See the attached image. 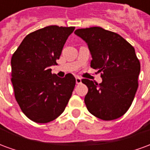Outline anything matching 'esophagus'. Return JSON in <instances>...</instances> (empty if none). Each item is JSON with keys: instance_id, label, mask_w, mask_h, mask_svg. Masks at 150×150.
Wrapping results in <instances>:
<instances>
[{"instance_id": "34e87169", "label": "esophagus", "mask_w": 150, "mask_h": 150, "mask_svg": "<svg viewBox=\"0 0 150 150\" xmlns=\"http://www.w3.org/2000/svg\"><path fill=\"white\" fill-rule=\"evenodd\" d=\"M75 81H76V83H77V84L81 83V82H82L81 78H79V77H76V78H75Z\"/></svg>"}]
</instances>
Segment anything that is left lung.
<instances>
[{
  "instance_id": "left-lung-1",
  "label": "left lung",
  "mask_w": 150,
  "mask_h": 150,
  "mask_svg": "<svg viewBox=\"0 0 150 150\" xmlns=\"http://www.w3.org/2000/svg\"><path fill=\"white\" fill-rule=\"evenodd\" d=\"M75 34L88 45L91 67L102 73L100 84L87 79L82 80L88 88L84 98L88 110L104 120L122 116L138 88L141 64L135 50L120 35L101 27L79 29Z\"/></svg>"
}]
</instances>
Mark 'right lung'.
Instances as JSON below:
<instances>
[{"instance_id":"right-lung-1","label":"right lung","mask_w":150,"mask_h":150,"mask_svg":"<svg viewBox=\"0 0 150 150\" xmlns=\"http://www.w3.org/2000/svg\"><path fill=\"white\" fill-rule=\"evenodd\" d=\"M75 27L50 25L28 34L12 56L11 81L16 100L25 116L36 123L52 121L65 109L75 85L71 74L60 78L51 66Z\"/></svg>"}]
</instances>
